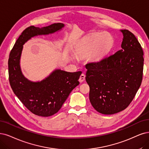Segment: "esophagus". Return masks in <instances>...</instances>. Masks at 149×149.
I'll return each mask as SVG.
<instances>
[{
	"instance_id": "1",
	"label": "esophagus",
	"mask_w": 149,
	"mask_h": 149,
	"mask_svg": "<svg viewBox=\"0 0 149 149\" xmlns=\"http://www.w3.org/2000/svg\"><path fill=\"white\" fill-rule=\"evenodd\" d=\"M85 74H81V75L80 76L79 80V81L80 82V83H81V82H83L85 80Z\"/></svg>"
}]
</instances>
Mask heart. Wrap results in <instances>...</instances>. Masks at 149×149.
Here are the masks:
<instances>
[{
    "label": "heart",
    "instance_id": "obj_1",
    "mask_svg": "<svg viewBox=\"0 0 149 149\" xmlns=\"http://www.w3.org/2000/svg\"><path fill=\"white\" fill-rule=\"evenodd\" d=\"M113 45V38L108 32L95 33L87 37L83 45L76 51L77 56H87L90 61L97 63L105 57Z\"/></svg>",
    "mask_w": 149,
    "mask_h": 149
}]
</instances>
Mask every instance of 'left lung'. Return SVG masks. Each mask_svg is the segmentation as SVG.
Here are the masks:
<instances>
[{
    "instance_id": "left-lung-1",
    "label": "left lung",
    "mask_w": 149,
    "mask_h": 149,
    "mask_svg": "<svg viewBox=\"0 0 149 149\" xmlns=\"http://www.w3.org/2000/svg\"><path fill=\"white\" fill-rule=\"evenodd\" d=\"M120 31L123 35L120 50L85 65L90 102L102 114H114L125 109L142 80L144 53L141 44L128 30Z\"/></svg>"
}]
</instances>
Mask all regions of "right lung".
<instances>
[{"label":"right lung","instance_id":"right-lung-1","mask_svg":"<svg viewBox=\"0 0 149 149\" xmlns=\"http://www.w3.org/2000/svg\"><path fill=\"white\" fill-rule=\"evenodd\" d=\"M64 27V24L60 23L42 28L29 26L21 33L10 53L8 64L10 86L24 106L38 116H52L59 111L70 92L79 85L78 80L81 72H69L56 69L40 81H30L22 74L20 68L23 45L33 37L52 34Z\"/></svg>","mask_w":149,"mask_h":149}]
</instances>
